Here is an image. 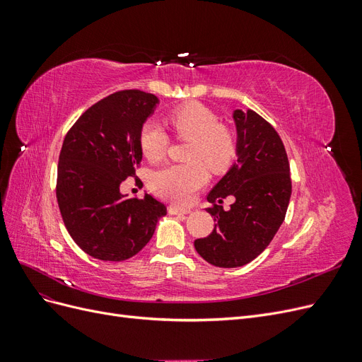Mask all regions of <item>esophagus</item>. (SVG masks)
Masks as SVG:
<instances>
[{
  "label": "esophagus",
  "instance_id": "esophagus-1",
  "mask_svg": "<svg viewBox=\"0 0 362 362\" xmlns=\"http://www.w3.org/2000/svg\"><path fill=\"white\" fill-rule=\"evenodd\" d=\"M169 213L170 214H189L192 213V210H189V208H180V206H169Z\"/></svg>",
  "mask_w": 362,
  "mask_h": 362
}]
</instances>
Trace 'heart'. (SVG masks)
Returning a JSON list of instances; mask_svg holds the SVG:
<instances>
[{
    "mask_svg": "<svg viewBox=\"0 0 362 362\" xmlns=\"http://www.w3.org/2000/svg\"><path fill=\"white\" fill-rule=\"evenodd\" d=\"M168 117L175 133L192 140L185 156L192 163L160 168L152 173L151 185L170 201L187 204L208 180L205 166L213 172H221L233 163L237 140L231 129L221 125L217 115L199 103L175 108ZM139 141L146 158L160 160L168 149L169 136L157 120L149 119L140 128Z\"/></svg>",
    "mask_w": 362,
    "mask_h": 362,
    "instance_id": "b5f03b06",
    "label": "heart"
}]
</instances>
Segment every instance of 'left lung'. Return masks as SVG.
Returning a JSON list of instances; mask_svg holds the SVG:
<instances>
[{"instance_id": "8db88e82", "label": "left lung", "mask_w": 362, "mask_h": 362, "mask_svg": "<svg viewBox=\"0 0 362 362\" xmlns=\"http://www.w3.org/2000/svg\"><path fill=\"white\" fill-rule=\"evenodd\" d=\"M237 161L206 199L213 206V233L194 240V249L216 267H240L255 259L278 233L290 202L291 180L286 148L279 134L254 110H234ZM233 195L225 212L221 202Z\"/></svg>"}]
</instances>
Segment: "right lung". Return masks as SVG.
<instances>
[{
	"label": "right lung",
	"mask_w": 362,
	"mask_h": 362,
	"mask_svg": "<svg viewBox=\"0 0 362 362\" xmlns=\"http://www.w3.org/2000/svg\"><path fill=\"white\" fill-rule=\"evenodd\" d=\"M158 98L120 90L78 117L63 140L57 168V202L69 235L87 255L125 261L146 246L164 204L145 193L127 198L120 184L136 177L141 161L139 133Z\"/></svg>",
	"instance_id": "right-lung-1"
}]
</instances>
